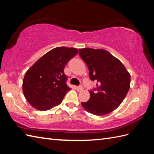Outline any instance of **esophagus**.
<instances>
[{"label": "esophagus", "mask_w": 154, "mask_h": 154, "mask_svg": "<svg viewBox=\"0 0 154 154\" xmlns=\"http://www.w3.org/2000/svg\"><path fill=\"white\" fill-rule=\"evenodd\" d=\"M83 89H84V88H83L82 86V85H80V86L77 87V90H78V91H82V90H83Z\"/></svg>", "instance_id": "34e87169"}]
</instances>
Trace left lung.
Here are the masks:
<instances>
[{
  "label": "left lung",
  "instance_id": "1",
  "mask_svg": "<svg viewBox=\"0 0 154 154\" xmlns=\"http://www.w3.org/2000/svg\"><path fill=\"white\" fill-rule=\"evenodd\" d=\"M79 54L86 63L91 80H97V88L89 91L90 98L82 102L86 110L101 116L115 110L124 100L130 88L131 75L120 60L104 49L84 48Z\"/></svg>",
  "mask_w": 154,
  "mask_h": 154
}]
</instances>
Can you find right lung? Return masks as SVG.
I'll list each match as a JSON object with an SVG mask.
<instances>
[{
  "label": "right lung",
  "mask_w": 154,
  "mask_h": 154,
  "mask_svg": "<svg viewBox=\"0 0 154 154\" xmlns=\"http://www.w3.org/2000/svg\"><path fill=\"white\" fill-rule=\"evenodd\" d=\"M78 53L76 48L59 47L49 51L31 66L23 78V95L39 111L49 110L63 101L70 88L64 73L66 63Z\"/></svg>",
  "instance_id": "right-lung-1"
}]
</instances>
